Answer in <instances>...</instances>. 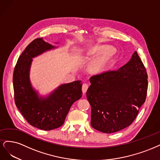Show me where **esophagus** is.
<instances>
[{
    "label": "esophagus",
    "instance_id": "1",
    "mask_svg": "<svg viewBox=\"0 0 160 160\" xmlns=\"http://www.w3.org/2000/svg\"><path fill=\"white\" fill-rule=\"evenodd\" d=\"M88 88V85L87 84H84L83 85H82V92H83V94L86 93Z\"/></svg>",
    "mask_w": 160,
    "mask_h": 160
}]
</instances>
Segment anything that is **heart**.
<instances>
[{"mask_svg":"<svg viewBox=\"0 0 160 160\" xmlns=\"http://www.w3.org/2000/svg\"><path fill=\"white\" fill-rule=\"evenodd\" d=\"M103 51H106V50H107L108 49H106V48H104V49H102Z\"/></svg>","mask_w":160,"mask_h":160,"instance_id":"1","label":"heart"}]
</instances>
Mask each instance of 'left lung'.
Here are the masks:
<instances>
[{"label":"left lung","mask_w":160,"mask_h":160,"mask_svg":"<svg viewBox=\"0 0 160 160\" xmlns=\"http://www.w3.org/2000/svg\"><path fill=\"white\" fill-rule=\"evenodd\" d=\"M90 82L86 96L92 128L111 133L130 126L145 102L148 90L146 70L136 51L121 68L92 76Z\"/></svg>","instance_id":"obj_1"}]
</instances>
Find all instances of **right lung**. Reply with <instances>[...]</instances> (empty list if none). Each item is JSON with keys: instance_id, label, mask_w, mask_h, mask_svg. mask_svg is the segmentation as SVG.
I'll use <instances>...</instances> for the list:
<instances>
[{"instance_id": "obj_1", "label": "right lung", "mask_w": 160, "mask_h": 160, "mask_svg": "<svg viewBox=\"0 0 160 160\" xmlns=\"http://www.w3.org/2000/svg\"><path fill=\"white\" fill-rule=\"evenodd\" d=\"M56 48L42 38L34 40L20 56L13 74L17 107L30 125L42 130L62 126L72 105L82 95L80 80L60 85L47 96H40L32 87L30 80L32 58Z\"/></svg>"}]
</instances>
